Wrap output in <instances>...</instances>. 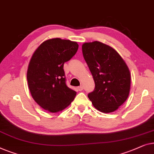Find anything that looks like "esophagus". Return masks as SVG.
I'll return each instance as SVG.
<instances>
[{
	"mask_svg": "<svg viewBox=\"0 0 154 154\" xmlns=\"http://www.w3.org/2000/svg\"><path fill=\"white\" fill-rule=\"evenodd\" d=\"M78 89H79V91H82V90L84 89V86H82V85H81V86H79V87H78Z\"/></svg>",
	"mask_w": 154,
	"mask_h": 154,
	"instance_id": "34e87169",
	"label": "esophagus"
}]
</instances>
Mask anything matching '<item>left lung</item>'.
<instances>
[{"instance_id":"1","label":"left lung","mask_w":154,"mask_h":154,"mask_svg":"<svg viewBox=\"0 0 154 154\" xmlns=\"http://www.w3.org/2000/svg\"><path fill=\"white\" fill-rule=\"evenodd\" d=\"M82 47L95 82L94 91L88 94V98L100 112L116 111L129 96L128 67L115 49L103 42H85Z\"/></svg>"}]
</instances>
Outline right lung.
<instances>
[{
	"instance_id": "add662e5",
	"label": "right lung",
	"mask_w": 154,
	"mask_h": 154,
	"mask_svg": "<svg viewBox=\"0 0 154 154\" xmlns=\"http://www.w3.org/2000/svg\"><path fill=\"white\" fill-rule=\"evenodd\" d=\"M77 42L52 38L43 42L32 55L27 70L28 85L34 100L42 109L57 113L75 99L77 92L66 86L65 62L76 54Z\"/></svg>"
}]
</instances>
